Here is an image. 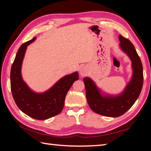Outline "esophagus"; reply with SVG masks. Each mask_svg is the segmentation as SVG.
Masks as SVG:
<instances>
[{
	"mask_svg": "<svg viewBox=\"0 0 151 151\" xmlns=\"http://www.w3.org/2000/svg\"><path fill=\"white\" fill-rule=\"evenodd\" d=\"M80 74L81 76H85L86 74V69L85 67H81L80 68Z\"/></svg>",
	"mask_w": 151,
	"mask_h": 151,
	"instance_id": "1",
	"label": "esophagus"
}]
</instances>
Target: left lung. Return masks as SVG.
I'll return each mask as SVG.
<instances>
[{
    "mask_svg": "<svg viewBox=\"0 0 151 151\" xmlns=\"http://www.w3.org/2000/svg\"><path fill=\"white\" fill-rule=\"evenodd\" d=\"M120 47L132 61L133 75L122 93L118 96L102 95L90 78H84L86 96L90 108L101 115L118 117L124 114L133 105L140 95L143 85V68L140 58L130 40L119 35Z\"/></svg>",
    "mask_w": 151,
    "mask_h": 151,
    "instance_id": "left-lung-1",
    "label": "left lung"
}]
</instances>
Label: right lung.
I'll list each match as a JSON object with an SVG mask.
<instances>
[{
    "mask_svg": "<svg viewBox=\"0 0 151 151\" xmlns=\"http://www.w3.org/2000/svg\"><path fill=\"white\" fill-rule=\"evenodd\" d=\"M35 39L23 43L18 50L11 67V88L14 102L24 114L37 120H45L62 111L66 93L78 79V74L75 72L65 76L45 93H36L30 90L22 80L21 66L27 46Z\"/></svg>",
    "mask_w": 151,
    "mask_h": 151,
    "instance_id": "1",
    "label": "right lung"
}]
</instances>
